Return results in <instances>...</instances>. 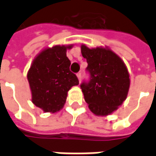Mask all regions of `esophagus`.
Segmentation results:
<instances>
[{
    "instance_id": "1",
    "label": "esophagus",
    "mask_w": 156,
    "mask_h": 156,
    "mask_svg": "<svg viewBox=\"0 0 156 156\" xmlns=\"http://www.w3.org/2000/svg\"><path fill=\"white\" fill-rule=\"evenodd\" d=\"M77 77H78V81H79V83H80V82H81V79H82L81 73H77Z\"/></svg>"
}]
</instances>
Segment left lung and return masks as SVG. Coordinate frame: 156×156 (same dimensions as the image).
Returning <instances> with one entry per match:
<instances>
[{
    "mask_svg": "<svg viewBox=\"0 0 156 156\" xmlns=\"http://www.w3.org/2000/svg\"><path fill=\"white\" fill-rule=\"evenodd\" d=\"M88 62L90 80L80 87L88 108L95 115L107 116L117 110L126 99L130 84L124 61L107 47L88 48L81 46Z\"/></svg>",
    "mask_w": 156,
    "mask_h": 156,
    "instance_id": "left-lung-1",
    "label": "left lung"
}]
</instances>
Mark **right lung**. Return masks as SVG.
<instances>
[{"label":"right lung","instance_id":"1","mask_svg":"<svg viewBox=\"0 0 156 156\" xmlns=\"http://www.w3.org/2000/svg\"><path fill=\"white\" fill-rule=\"evenodd\" d=\"M73 45L46 48L37 55L27 72L32 102L45 113L63 108L69 89L79 82L69 67L67 50Z\"/></svg>","mask_w":156,"mask_h":156}]
</instances>
